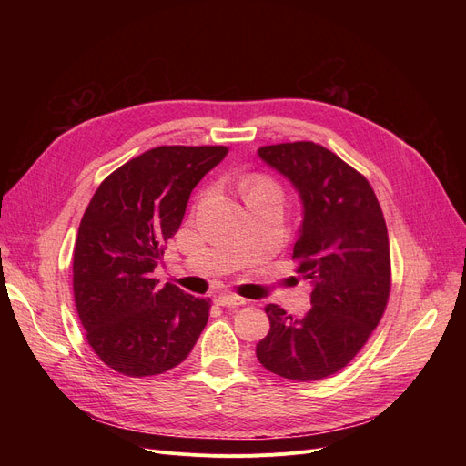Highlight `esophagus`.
<instances>
[{
	"instance_id": "esophagus-1",
	"label": "esophagus",
	"mask_w": 466,
	"mask_h": 466,
	"mask_svg": "<svg viewBox=\"0 0 466 466\" xmlns=\"http://www.w3.org/2000/svg\"><path fill=\"white\" fill-rule=\"evenodd\" d=\"M215 302L218 306H232V308H236V306L246 304V299H241L238 295H232V292H220L218 297H215Z\"/></svg>"
}]
</instances>
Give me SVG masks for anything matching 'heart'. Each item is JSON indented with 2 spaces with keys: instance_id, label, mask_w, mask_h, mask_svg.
I'll return each instance as SVG.
<instances>
[{
  "instance_id": "1",
  "label": "heart",
  "mask_w": 466,
  "mask_h": 466,
  "mask_svg": "<svg viewBox=\"0 0 466 466\" xmlns=\"http://www.w3.org/2000/svg\"><path fill=\"white\" fill-rule=\"evenodd\" d=\"M241 192L243 198L251 200L255 196H276V198H281L283 192L281 187L266 176H249L241 181Z\"/></svg>"
}]
</instances>
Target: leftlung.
Returning <instances> with one entry per match:
<instances>
[{
  "instance_id": "1",
  "label": "left lung",
  "mask_w": 466,
  "mask_h": 466,
  "mask_svg": "<svg viewBox=\"0 0 466 466\" xmlns=\"http://www.w3.org/2000/svg\"><path fill=\"white\" fill-rule=\"evenodd\" d=\"M258 157L297 188L302 225L292 258L309 279L311 308L292 317L268 304L270 332L257 344L266 370L295 381L323 380L362 350L390 290L385 218L357 169L313 141L266 145Z\"/></svg>"
}]
</instances>
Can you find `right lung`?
I'll list each match as a JSON object with an SVG mask.
<instances>
[{
  "label": "right lung",
  "instance_id": "right-lung-1",
  "mask_svg": "<svg viewBox=\"0 0 466 466\" xmlns=\"http://www.w3.org/2000/svg\"><path fill=\"white\" fill-rule=\"evenodd\" d=\"M223 145H162L115 169L94 192L73 251V297L94 353L118 374L174 369L200 338L211 300L153 278L192 188Z\"/></svg>",
  "mask_w": 466,
  "mask_h": 466
}]
</instances>
